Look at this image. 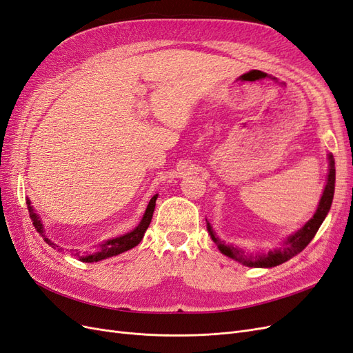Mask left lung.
<instances>
[{
  "instance_id": "1",
  "label": "left lung",
  "mask_w": 353,
  "mask_h": 353,
  "mask_svg": "<svg viewBox=\"0 0 353 353\" xmlns=\"http://www.w3.org/2000/svg\"><path fill=\"white\" fill-rule=\"evenodd\" d=\"M328 159V175H327V184L324 187L323 196L319 199L318 208L314 213V216L309 219L302 228H299L296 232H292L290 236H287L285 240L280 244V248H275L272 250L263 252V253H245L244 250L239 249L237 245L225 244V241L221 240L215 231H213L212 225L208 222V232L210 239L218 245V249L222 254L228 256V258L237 261L250 268H272V266L281 265L287 261H290L293 256L301 253L306 245L311 243V240L315 237L316 231L321 227L324 222L327 213L331 208L334 197V184H336V166H334V157L333 154H327Z\"/></svg>"
}]
</instances>
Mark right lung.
<instances>
[{
    "label": "right lung",
    "instance_id": "add662e5",
    "mask_svg": "<svg viewBox=\"0 0 353 353\" xmlns=\"http://www.w3.org/2000/svg\"><path fill=\"white\" fill-rule=\"evenodd\" d=\"M159 194H154L150 201H148L147 205V209L144 212V215L140 221V223L138 225L130 231L123 234V236H119V237H114V239H110V240H105L103 243H100L97 245V250L92 252V253H87L81 256L79 253H77V256L79 258L81 262H87V263H91V262H99V261H103V259H108V258H112V256H117L121 254L126 250H130L132 248H135L137 244H140V241L143 240L144 237V232L147 231L148 225H150L152 222V218H153V212H154V206H156V200H157ZM26 205H28V209H29V215H30V219H32V223H34V227L37 228V231L41 234L42 239H44V241L51 245L52 249H61L59 248V245L56 243H52L47 236H46V230H44V225H42V221L41 218L38 216V213L35 212L34 206L30 205V200L26 199Z\"/></svg>",
    "mask_w": 353,
    "mask_h": 353
}]
</instances>
